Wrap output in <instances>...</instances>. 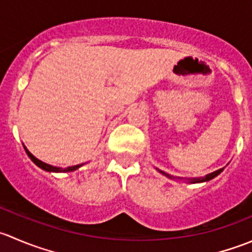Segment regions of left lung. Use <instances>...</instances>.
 <instances>
[{
    "mask_svg": "<svg viewBox=\"0 0 252 252\" xmlns=\"http://www.w3.org/2000/svg\"><path fill=\"white\" fill-rule=\"evenodd\" d=\"M158 171H159V169H158ZM222 171H223V168H220V169H218V171L212 172V173H210V174L205 175V177H201V178H194V179H188V182H189V183H192V184H194V183L208 182V180H211V179H213V178H215V177H217V175L220 174V173H222ZM159 172H161L162 174L166 175V177H168V178H173V179H174V177H172V175H169V174L164 173V172H162V171H159Z\"/></svg>",
    "mask_w": 252,
    "mask_h": 252,
    "instance_id": "1",
    "label": "left lung"
}]
</instances>
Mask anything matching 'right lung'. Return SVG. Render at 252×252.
<instances>
[{"label":"right lung","instance_id":"add662e5","mask_svg":"<svg viewBox=\"0 0 252 252\" xmlns=\"http://www.w3.org/2000/svg\"><path fill=\"white\" fill-rule=\"evenodd\" d=\"M24 149H25V152H27V154H28V156L30 157V159H32V161L34 162V163L36 164L37 167H40V168H41V169H44V171L56 172V173H62V172H63V173H64V172H73V171H75V169H78L79 167L83 166V164H77V166L67 167V168H61V167H53V166H51V164H47V163H45V162H42V161H40V159H37L36 157L34 156V155L30 154V152L28 151V149L25 146H24Z\"/></svg>","mask_w":252,"mask_h":252}]
</instances>
